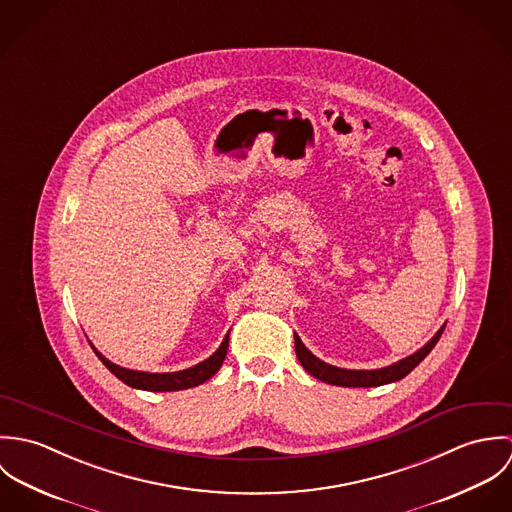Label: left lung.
<instances>
[{"mask_svg":"<svg viewBox=\"0 0 512 512\" xmlns=\"http://www.w3.org/2000/svg\"><path fill=\"white\" fill-rule=\"evenodd\" d=\"M445 325H441L438 333L414 355L394 363V365L384 366V368H374V370H349V368H339V366L327 365L321 359H317L303 343L301 339L293 333V341H295V355L301 366L315 378L327 382V384H335V386H349V388H370V386H380V384H388V382H396L402 380L406 374H410L416 366L420 365L430 351L436 347V343L443 333Z\"/></svg>","mask_w":512,"mask_h":512,"instance_id":"8db88e82","label":"left lung"}]
</instances>
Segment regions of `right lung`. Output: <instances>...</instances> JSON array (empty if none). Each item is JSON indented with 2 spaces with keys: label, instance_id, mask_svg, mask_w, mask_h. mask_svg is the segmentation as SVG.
<instances>
[{
  "label": "right lung",
  "instance_id": "1",
  "mask_svg": "<svg viewBox=\"0 0 512 512\" xmlns=\"http://www.w3.org/2000/svg\"><path fill=\"white\" fill-rule=\"evenodd\" d=\"M92 347V343H90ZM94 349V347H92ZM226 349H228V333L222 339L219 349L205 359L199 365L185 368V370H177V372H142V370H130L124 366L114 365L110 363L102 353H96V357L102 361V365L106 366L116 378H120L124 384L138 388V390H149V392H173V390H185V388H193L203 384L205 380H209L213 374H217L222 361L226 357Z\"/></svg>",
  "mask_w": 512,
  "mask_h": 512
}]
</instances>
